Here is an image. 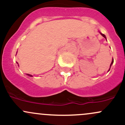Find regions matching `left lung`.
<instances>
[{
  "instance_id": "1",
  "label": "left lung",
  "mask_w": 125,
  "mask_h": 125,
  "mask_svg": "<svg viewBox=\"0 0 125 125\" xmlns=\"http://www.w3.org/2000/svg\"><path fill=\"white\" fill-rule=\"evenodd\" d=\"M100 34H101V35H102V36L103 37H104V38H105V39H106V37H105V36L104 34H103L101 33V32H100ZM113 62H114V60H113V59H112V63H111V65H110V69H109V71H110V67H111V66H112V64L113 63Z\"/></svg>"
}]
</instances>
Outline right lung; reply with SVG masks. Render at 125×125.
<instances>
[{"label": "right lung", "mask_w": 125, "mask_h": 125, "mask_svg": "<svg viewBox=\"0 0 125 125\" xmlns=\"http://www.w3.org/2000/svg\"><path fill=\"white\" fill-rule=\"evenodd\" d=\"M17 63H18V62H17ZM27 75H28V76H32V75H30V74H27Z\"/></svg>", "instance_id": "add662e5"}]
</instances>
